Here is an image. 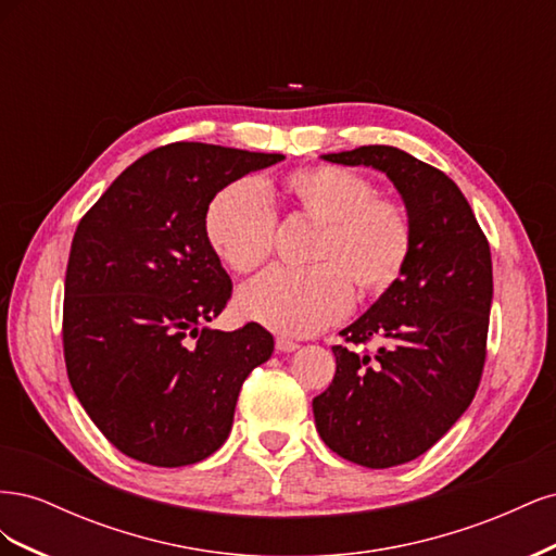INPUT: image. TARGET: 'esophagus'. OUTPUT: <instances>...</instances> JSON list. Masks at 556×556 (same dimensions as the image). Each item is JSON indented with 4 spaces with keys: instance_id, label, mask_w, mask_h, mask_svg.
Listing matches in <instances>:
<instances>
[{
    "instance_id": "1",
    "label": "esophagus",
    "mask_w": 556,
    "mask_h": 556,
    "mask_svg": "<svg viewBox=\"0 0 556 556\" xmlns=\"http://www.w3.org/2000/svg\"><path fill=\"white\" fill-rule=\"evenodd\" d=\"M276 348H278L280 352H294V350L299 348V343H294V341H290V339H285V336H278V339H276Z\"/></svg>"
}]
</instances>
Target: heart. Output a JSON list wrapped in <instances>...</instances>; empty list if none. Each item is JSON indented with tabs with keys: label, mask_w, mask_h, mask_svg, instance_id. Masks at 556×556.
I'll use <instances>...</instances> for the list:
<instances>
[{
	"label": "heart",
	"mask_w": 556,
	"mask_h": 556,
	"mask_svg": "<svg viewBox=\"0 0 556 556\" xmlns=\"http://www.w3.org/2000/svg\"><path fill=\"white\" fill-rule=\"evenodd\" d=\"M282 185L299 215L323 225L311 252L317 264L262 274L241 290L239 311L268 329L308 336L350 311L352 285L362 296L392 288L410 260L413 220L396 199L378 194L371 178L343 166H306L285 176ZM276 229L271 201L255 180L229 182L204 215L208 245L239 274L268 260Z\"/></svg>",
	"instance_id": "1"
}]
</instances>
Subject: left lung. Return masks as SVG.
Segmentation results:
<instances>
[{
    "label": "left lung",
    "instance_id": "1",
    "mask_svg": "<svg viewBox=\"0 0 556 556\" xmlns=\"http://www.w3.org/2000/svg\"><path fill=\"white\" fill-rule=\"evenodd\" d=\"M374 166L401 192L413 220L406 271L333 345L336 374L313 399L329 450L366 468L417 459L473 401L486 357L492 252L466 197L435 166L394 146L323 155ZM380 340L376 356L354 345Z\"/></svg>",
    "mask_w": 556,
    "mask_h": 556
}]
</instances>
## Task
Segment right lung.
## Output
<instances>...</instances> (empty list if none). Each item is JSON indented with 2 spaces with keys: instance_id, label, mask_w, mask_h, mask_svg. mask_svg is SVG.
<instances>
[{
  "instance_id": "obj_1",
  "label": "right lung",
  "mask_w": 556,
  "mask_h": 556,
  "mask_svg": "<svg viewBox=\"0 0 556 556\" xmlns=\"http://www.w3.org/2000/svg\"><path fill=\"white\" fill-rule=\"evenodd\" d=\"M285 160L213 143L150 150L80 217L64 278L66 376L97 429L127 457L190 466L231 431L243 380L274 352L248 323L208 329L231 278L204 215L229 182Z\"/></svg>"
}]
</instances>
